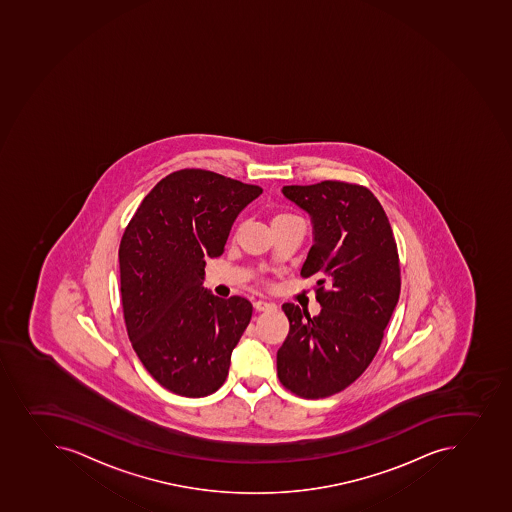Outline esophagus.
<instances>
[{
  "label": "esophagus",
  "instance_id": "obj_1",
  "mask_svg": "<svg viewBox=\"0 0 512 512\" xmlns=\"http://www.w3.org/2000/svg\"><path fill=\"white\" fill-rule=\"evenodd\" d=\"M254 308L257 312H267V310H273L275 305L270 302H265V300H257V302L254 303Z\"/></svg>",
  "mask_w": 512,
  "mask_h": 512
}]
</instances>
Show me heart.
<instances>
[{"label": "heart", "instance_id": "1", "mask_svg": "<svg viewBox=\"0 0 512 512\" xmlns=\"http://www.w3.org/2000/svg\"><path fill=\"white\" fill-rule=\"evenodd\" d=\"M287 217H293V215H290V214L277 215V217H275V219H273V220L287 219Z\"/></svg>", "mask_w": 512, "mask_h": 512}]
</instances>
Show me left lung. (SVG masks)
<instances>
[{
	"label": "left lung",
	"instance_id": "obj_1",
	"mask_svg": "<svg viewBox=\"0 0 512 512\" xmlns=\"http://www.w3.org/2000/svg\"><path fill=\"white\" fill-rule=\"evenodd\" d=\"M312 217L302 277H317V317L283 303L290 322L277 353L278 380L300 398L340 393L368 368L400 298V257L390 220L370 190L323 181L285 185Z\"/></svg>",
	"mask_w": 512,
	"mask_h": 512
}]
</instances>
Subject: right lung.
I'll list each match as a JSON object with an SVG mask.
<instances>
[{"label": "right lung", "instance_id": "obj_1", "mask_svg": "<svg viewBox=\"0 0 512 512\" xmlns=\"http://www.w3.org/2000/svg\"><path fill=\"white\" fill-rule=\"evenodd\" d=\"M262 194L204 169L157 182L119 245L124 322L152 378L187 398L212 395L252 318L247 298L205 290V258L224 254L237 215Z\"/></svg>", "mask_w": 512, "mask_h": 512}]
</instances>
